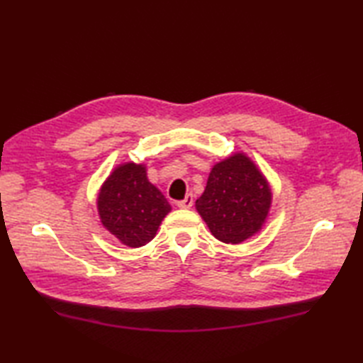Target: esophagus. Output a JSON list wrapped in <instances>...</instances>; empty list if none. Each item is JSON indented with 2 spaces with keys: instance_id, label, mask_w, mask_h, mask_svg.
Segmentation results:
<instances>
[{
  "instance_id": "esophagus-1",
  "label": "esophagus",
  "mask_w": 363,
  "mask_h": 363,
  "mask_svg": "<svg viewBox=\"0 0 363 363\" xmlns=\"http://www.w3.org/2000/svg\"><path fill=\"white\" fill-rule=\"evenodd\" d=\"M194 206V195L189 194L186 198L181 199V201H177V207H181V209H190V207Z\"/></svg>"
}]
</instances>
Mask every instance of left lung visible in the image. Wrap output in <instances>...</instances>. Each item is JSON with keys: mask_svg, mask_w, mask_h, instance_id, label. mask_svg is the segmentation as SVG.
I'll return each mask as SVG.
<instances>
[{"mask_svg": "<svg viewBox=\"0 0 363 363\" xmlns=\"http://www.w3.org/2000/svg\"><path fill=\"white\" fill-rule=\"evenodd\" d=\"M272 206L267 179L243 152L213 165L196 211L220 242L237 245L262 229Z\"/></svg>", "mask_w": 363, "mask_h": 363, "instance_id": "obj_1", "label": "left lung"}]
</instances>
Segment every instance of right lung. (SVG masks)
Listing matches in <instances>:
<instances>
[{
    "mask_svg": "<svg viewBox=\"0 0 363 363\" xmlns=\"http://www.w3.org/2000/svg\"><path fill=\"white\" fill-rule=\"evenodd\" d=\"M169 211L167 198L146 177V168L133 162L115 168L98 195L103 226L129 248L151 242Z\"/></svg>",
    "mask_w": 363,
    "mask_h": 363,
    "instance_id": "obj_1",
    "label": "right lung"
}]
</instances>
